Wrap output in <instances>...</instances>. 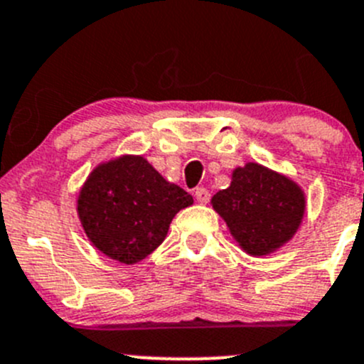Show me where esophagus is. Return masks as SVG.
<instances>
[{
  "label": "esophagus",
  "mask_w": 364,
  "mask_h": 364,
  "mask_svg": "<svg viewBox=\"0 0 364 364\" xmlns=\"http://www.w3.org/2000/svg\"><path fill=\"white\" fill-rule=\"evenodd\" d=\"M210 190H206L204 186H199V188H196V199L197 203L200 204H206L208 200H210Z\"/></svg>",
  "instance_id": "34e87169"
}]
</instances>
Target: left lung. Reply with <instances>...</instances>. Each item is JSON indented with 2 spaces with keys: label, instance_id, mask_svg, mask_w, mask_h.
<instances>
[{
  "label": "left lung",
  "instance_id": "8db88e82",
  "mask_svg": "<svg viewBox=\"0 0 364 364\" xmlns=\"http://www.w3.org/2000/svg\"><path fill=\"white\" fill-rule=\"evenodd\" d=\"M211 204L245 252L264 256L295 235L304 215L302 190L291 179L257 164L232 172L231 186Z\"/></svg>",
  "mask_w": 364,
  "mask_h": 364
}]
</instances>
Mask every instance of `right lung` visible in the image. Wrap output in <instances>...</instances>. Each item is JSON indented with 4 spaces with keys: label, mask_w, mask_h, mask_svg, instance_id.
Segmentation results:
<instances>
[{
    "label": "right lung",
    "mask_w": 364,
    "mask_h": 364,
    "mask_svg": "<svg viewBox=\"0 0 364 364\" xmlns=\"http://www.w3.org/2000/svg\"><path fill=\"white\" fill-rule=\"evenodd\" d=\"M192 203L188 192L165 181L142 156H121L88 176L77 215L101 252L132 264L164 242L174 215Z\"/></svg>",
    "instance_id": "add662e5"
}]
</instances>
